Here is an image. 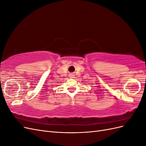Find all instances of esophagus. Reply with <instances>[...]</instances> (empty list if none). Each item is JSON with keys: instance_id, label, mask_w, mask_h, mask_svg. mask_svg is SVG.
Listing matches in <instances>:
<instances>
[{"instance_id": "34e87169", "label": "esophagus", "mask_w": 146, "mask_h": 146, "mask_svg": "<svg viewBox=\"0 0 146 146\" xmlns=\"http://www.w3.org/2000/svg\"><path fill=\"white\" fill-rule=\"evenodd\" d=\"M74 76H75V75H74V73H70V74H69V77H70V78H74Z\"/></svg>"}]
</instances>
